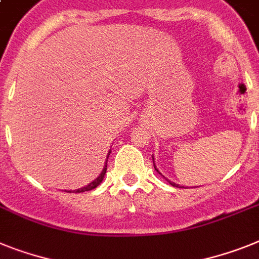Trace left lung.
<instances>
[{"instance_id": "left-lung-1", "label": "left lung", "mask_w": 259, "mask_h": 259, "mask_svg": "<svg viewBox=\"0 0 259 259\" xmlns=\"http://www.w3.org/2000/svg\"><path fill=\"white\" fill-rule=\"evenodd\" d=\"M153 162H154V158H153ZM154 168H155V170H156V172L160 174L159 171H158V168H156V167H155V164H154ZM160 175H162V174H160ZM162 177H163V175H162ZM163 178H164V177H163ZM166 180H167V182H168V183L171 184V186H174V187H179V188H184L183 186H179V184H175V183H174V182H170V180H168V179H166Z\"/></svg>"}]
</instances>
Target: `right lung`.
<instances>
[{"label":"right lung","mask_w":259,"mask_h":259,"mask_svg":"<svg viewBox=\"0 0 259 259\" xmlns=\"http://www.w3.org/2000/svg\"><path fill=\"white\" fill-rule=\"evenodd\" d=\"M110 155V151L108 153V158H109ZM106 162H108V159H106ZM106 162H105V167L103 168V171H101V174H100L99 177L96 178V179L93 180V182H91V183L88 184V186L82 187V188H79V190H75V191H66V192H76V193H80V192H85V191H91V190H95L97 186H99L101 182H103L104 177H105L106 174Z\"/></svg>","instance_id":"1"}]
</instances>
